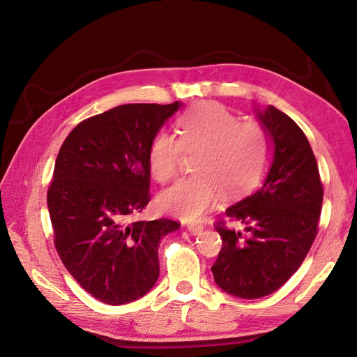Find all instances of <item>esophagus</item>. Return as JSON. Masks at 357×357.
Returning a JSON list of instances; mask_svg holds the SVG:
<instances>
[{
  "mask_svg": "<svg viewBox=\"0 0 357 357\" xmlns=\"http://www.w3.org/2000/svg\"><path fill=\"white\" fill-rule=\"evenodd\" d=\"M187 230L190 231L192 234H199L204 230V225H201V224H188Z\"/></svg>",
  "mask_w": 357,
  "mask_h": 357,
  "instance_id": "obj_1",
  "label": "esophagus"
}]
</instances>
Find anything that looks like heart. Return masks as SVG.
<instances>
[{
    "label": "heart",
    "instance_id": "1",
    "mask_svg": "<svg viewBox=\"0 0 357 357\" xmlns=\"http://www.w3.org/2000/svg\"><path fill=\"white\" fill-rule=\"evenodd\" d=\"M179 141L173 135L158 133L149 149V169L158 183L178 174L183 149L198 150L196 174L181 179L159 196L167 213L196 221L216 207L221 192L238 196L256 184L267 164L268 136L253 121H238L218 102H201L176 121Z\"/></svg>",
    "mask_w": 357,
    "mask_h": 357
}]
</instances>
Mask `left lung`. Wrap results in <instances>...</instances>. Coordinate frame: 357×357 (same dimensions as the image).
<instances>
[{
  "label": "left lung",
  "mask_w": 357,
  "mask_h": 357,
  "mask_svg": "<svg viewBox=\"0 0 357 357\" xmlns=\"http://www.w3.org/2000/svg\"><path fill=\"white\" fill-rule=\"evenodd\" d=\"M255 115L268 136L270 165L261 187L225 210L241 229L216 227L222 248L211 271L216 285L241 299L264 298L290 279L312 248L324 190L304 132L273 105Z\"/></svg>",
  "instance_id": "8db88e82"
}]
</instances>
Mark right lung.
Returning a JSON list of instances; mask_svg holds the SVG:
<instances>
[{
	"label": "right lung",
	"mask_w": 357,
	"mask_h": 357,
	"mask_svg": "<svg viewBox=\"0 0 357 357\" xmlns=\"http://www.w3.org/2000/svg\"><path fill=\"white\" fill-rule=\"evenodd\" d=\"M181 105H118L82 121L59 149L47 192L56 252L104 304L146 296L159 278L161 239L179 229L172 219L127 218L150 201V144Z\"/></svg>",
	"instance_id": "add662e5"
}]
</instances>
